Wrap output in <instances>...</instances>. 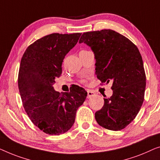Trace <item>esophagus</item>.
Listing matches in <instances>:
<instances>
[{
    "label": "esophagus",
    "instance_id": "obj_1",
    "mask_svg": "<svg viewBox=\"0 0 160 160\" xmlns=\"http://www.w3.org/2000/svg\"><path fill=\"white\" fill-rule=\"evenodd\" d=\"M87 92H88V98L92 97V96H95V93H94L93 91H90V90H88Z\"/></svg>",
    "mask_w": 160,
    "mask_h": 160
}]
</instances>
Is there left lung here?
I'll list each match as a JSON object with an SVG mask.
<instances>
[{
    "label": "left lung",
    "mask_w": 160,
    "mask_h": 160,
    "mask_svg": "<svg viewBox=\"0 0 160 160\" xmlns=\"http://www.w3.org/2000/svg\"><path fill=\"white\" fill-rule=\"evenodd\" d=\"M91 47L96 58V75L102 82L112 80L110 98L95 113L98 124L120 130L134 120L144 99L146 74L138 48L112 30L84 32L79 40Z\"/></svg>",
    "instance_id": "obj_1"
}]
</instances>
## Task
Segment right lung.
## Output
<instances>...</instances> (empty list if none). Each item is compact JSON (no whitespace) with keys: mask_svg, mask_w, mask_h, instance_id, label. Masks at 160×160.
Returning a JSON list of instances; mask_svg holds the SVG:
<instances>
[{"mask_svg":"<svg viewBox=\"0 0 160 160\" xmlns=\"http://www.w3.org/2000/svg\"><path fill=\"white\" fill-rule=\"evenodd\" d=\"M81 33L44 36L28 46L20 63L18 86L24 110L33 124L49 135L70 129L87 92L75 85L69 93L53 89L62 72L67 53L77 44Z\"/></svg>","mask_w":160,"mask_h":160,"instance_id":"1","label":"right lung"}]
</instances>
